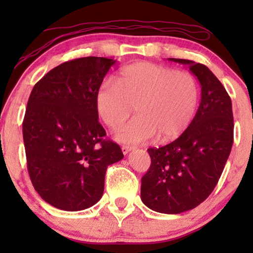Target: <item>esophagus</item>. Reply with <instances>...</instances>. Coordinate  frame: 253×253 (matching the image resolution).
Wrapping results in <instances>:
<instances>
[{
	"instance_id": "esophagus-1",
	"label": "esophagus",
	"mask_w": 253,
	"mask_h": 253,
	"mask_svg": "<svg viewBox=\"0 0 253 253\" xmlns=\"http://www.w3.org/2000/svg\"><path fill=\"white\" fill-rule=\"evenodd\" d=\"M132 150H133V147H131V146H122L123 154H127L130 151H132Z\"/></svg>"
}]
</instances>
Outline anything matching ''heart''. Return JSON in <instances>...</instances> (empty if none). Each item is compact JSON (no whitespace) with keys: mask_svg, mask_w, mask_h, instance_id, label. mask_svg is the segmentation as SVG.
<instances>
[{"mask_svg":"<svg viewBox=\"0 0 253 253\" xmlns=\"http://www.w3.org/2000/svg\"><path fill=\"white\" fill-rule=\"evenodd\" d=\"M199 101V86L188 71L139 62L123 68L115 84L102 83L95 94V109L109 129H116L120 143L137 145L178 138L192 123Z\"/></svg>","mask_w":253,"mask_h":253,"instance_id":"heart-1","label":"heart"}]
</instances>
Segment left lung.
I'll list each match as a JSON object with an SVG mask.
<instances>
[{"label":"left lung","mask_w":253,"mask_h":253,"mask_svg":"<svg viewBox=\"0 0 253 253\" xmlns=\"http://www.w3.org/2000/svg\"><path fill=\"white\" fill-rule=\"evenodd\" d=\"M202 86V99L192 123L166 146L148 148L151 167L141 178L140 198L159 213L178 214L195 209L219 182L234 141L231 100L206 65L182 58Z\"/></svg>","instance_id":"left-lung-1"}]
</instances>
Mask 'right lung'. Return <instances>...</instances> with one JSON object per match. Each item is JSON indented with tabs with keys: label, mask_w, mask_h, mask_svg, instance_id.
Listing matches in <instances>:
<instances>
[{
	"label": "right lung",
	"mask_w": 253,
	"mask_h": 253,
	"mask_svg": "<svg viewBox=\"0 0 253 253\" xmlns=\"http://www.w3.org/2000/svg\"><path fill=\"white\" fill-rule=\"evenodd\" d=\"M115 61L82 57L51 69L34 85L23 121L27 170L44 202L63 211L96 204L121 147L105 139L95 94Z\"/></svg>",
	"instance_id": "obj_1"
}]
</instances>
